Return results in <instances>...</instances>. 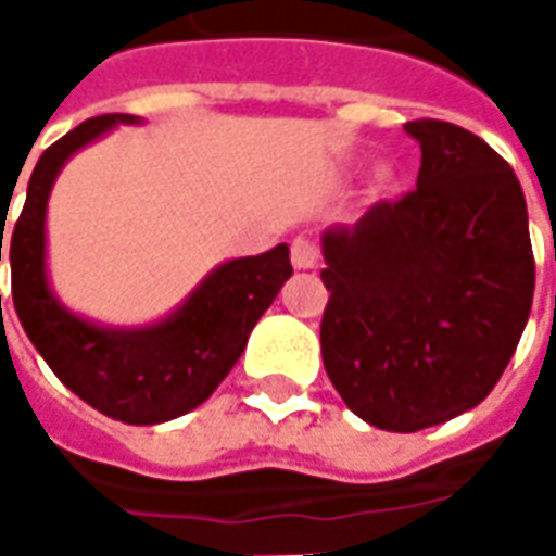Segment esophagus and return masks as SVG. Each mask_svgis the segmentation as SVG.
I'll return each instance as SVG.
<instances>
[{"instance_id":"esophagus-1","label":"esophagus","mask_w":556,"mask_h":556,"mask_svg":"<svg viewBox=\"0 0 556 556\" xmlns=\"http://www.w3.org/2000/svg\"><path fill=\"white\" fill-rule=\"evenodd\" d=\"M291 265L298 270H313L318 267V247L313 238H294L291 241Z\"/></svg>"}]
</instances>
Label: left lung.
I'll return each mask as SVG.
<instances>
[{
    "label": "left lung",
    "mask_w": 556,
    "mask_h": 556,
    "mask_svg": "<svg viewBox=\"0 0 556 556\" xmlns=\"http://www.w3.org/2000/svg\"><path fill=\"white\" fill-rule=\"evenodd\" d=\"M417 187L321 238V357L369 426L419 431L477 408L533 303L527 202L513 166L465 127L419 118Z\"/></svg>",
    "instance_id": "left-lung-1"
}]
</instances>
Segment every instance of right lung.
<instances>
[{
	"label": "right lung",
	"instance_id": "obj_1",
	"mask_svg": "<svg viewBox=\"0 0 556 556\" xmlns=\"http://www.w3.org/2000/svg\"><path fill=\"white\" fill-rule=\"evenodd\" d=\"M137 115H98L53 142L31 172L11 231V298L26 337L55 378L101 414L154 426L199 408L247 349L255 321L291 277L289 247L214 267L169 318L148 327H101L55 301L47 282V199L71 154ZM11 202H5V207ZM2 207V219H5ZM0 231V262H2Z\"/></svg>",
	"mask_w": 556,
	"mask_h": 556
}]
</instances>
